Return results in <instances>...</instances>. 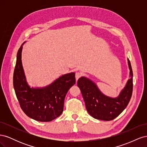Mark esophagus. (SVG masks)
I'll use <instances>...</instances> for the list:
<instances>
[{"label":"esophagus","instance_id":"1","mask_svg":"<svg viewBox=\"0 0 147 147\" xmlns=\"http://www.w3.org/2000/svg\"><path fill=\"white\" fill-rule=\"evenodd\" d=\"M82 76V74L81 72H76L75 73V78H76V80H78Z\"/></svg>","mask_w":147,"mask_h":147}]
</instances>
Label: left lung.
<instances>
[{"instance_id": "left-lung-1", "label": "left lung", "mask_w": 147, "mask_h": 147, "mask_svg": "<svg viewBox=\"0 0 147 147\" xmlns=\"http://www.w3.org/2000/svg\"><path fill=\"white\" fill-rule=\"evenodd\" d=\"M127 60L131 78L129 80L126 87L117 98H111L104 95L90 80L84 77L78 79L77 84L82 93L86 108L93 118L104 121L113 120L127 106L133 90V73L130 61Z\"/></svg>"}]
</instances>
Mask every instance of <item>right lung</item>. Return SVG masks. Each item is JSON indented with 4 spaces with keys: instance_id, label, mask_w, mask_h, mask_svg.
<instances>
[{
    "instance_id": "obj_1",
    "label": "right lung",
    "mask_w": 147,
    "mask_h": 147,
    "mask_svg": "<svg viewBox=\"0 0 147 147\" xmlns=\"http://www.w3.org/2000/svg\"><path fill=\"white\" fill-rule=\"evenodd\" d=\"M22 48L18 51L13 73V86L20 107L27 116L36 121H51L63 112L67 92L75 84V73L63 75L46 88H30L22 66Z\"/></svg>"
}]
</instances>
